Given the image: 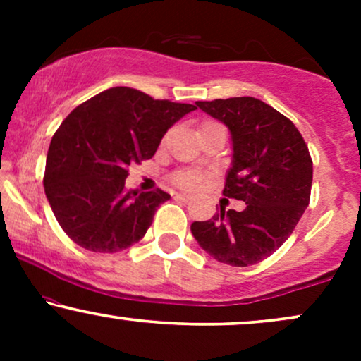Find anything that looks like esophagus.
<instances>
[{
	"mask_svg": "<svg viewBox=\"0 0 361 361\" xmlns=\"http://www.w3.org/2000/svg\"><path fill=\"white\" fill-rule=\"evenodd\" d=\"M175 198H176V200H181V202L192 200V197H190V195H186V193H175Z\"/></svg>",
	"mask_w": 361,
	"mask_h": 361,
	"instance_id": "esophagus-1",
	"label": "esophagus"
}]
</instances>
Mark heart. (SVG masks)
<instances>
[{
    "label": "heart",
    "mask_w": 361,
    "mask_h": 361,
    "mask_svg": "<svg viewBox=\"0 0 361 361\" xmlns=\"http://www.w3.org/2000/svg\"><path fill=\"white\" fill-rule=\"evenodd\" d=\"M209 123H212V122H209ZM175 181H176V185L183 186V188H188V190L200 188L202 183H204L202 176L198 175V173H193V171L178 173V175L175 176Z\"/></svg>",
    "instance_id": "obj_1"
}]
</instances>
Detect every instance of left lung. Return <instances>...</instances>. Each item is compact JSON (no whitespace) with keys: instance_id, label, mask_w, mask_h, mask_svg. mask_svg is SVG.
I'll use <instances>...</instances> for the list:
<instances>
[{"instance_id":"8db88e82","label":"left lung","mask_w":361,"mask_h":361,"mask_svg":"<svg viewBox=\"0 0 361 361\" xmlns=\"http://www.w3.org/2000/svg\"><path fill=\"white\" fill-rule=\"evenodd\" d=\"M229 128L233 161L224 195L244 202L192 224V234L214 259L250 267L273 255L293 233L307 209L312 159L297 127L273 106L252 97L197 102Z\"/></svg>"}]
</instances>
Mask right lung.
I'll list each match as a JSON object with an SVG mask.
<instances>
[{
	"label": "right lung",
	"instance_id": "obj_1",
	"mask_svg": "<svg viewBox=\"0 0 361 361\" xmlns=\"http://www.w3.org/2000/svg\"><path fill=\"white\" fill-rule=\"evenodd\" d=\"M193 110L117 86L66 117L49 146L44 188L62 231L78 246L117 252L144 238L169 195L126 190L127 168L154 156L168 128Z\"/></svg>",
	"mask_w": 361,
	"mask_h": 361
}]
</instances>
